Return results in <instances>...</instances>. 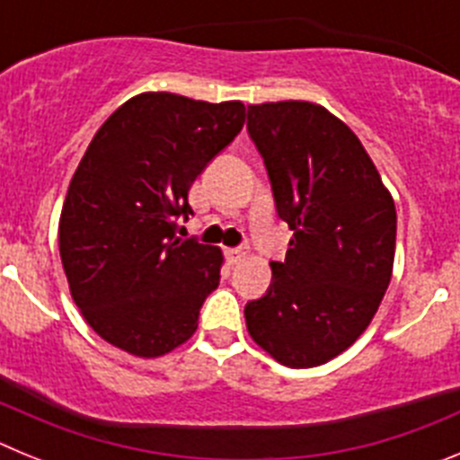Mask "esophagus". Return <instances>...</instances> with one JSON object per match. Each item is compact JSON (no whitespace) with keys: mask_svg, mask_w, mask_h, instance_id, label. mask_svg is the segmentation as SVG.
<instances>
[{"mask_svg":"<svg viewBox=\"0 0 460 460\" xmlns=\"http://www.w3.org/2000/svg\"><path fill=\"white\" fill-rule=\"evenodd\" d=\"M226 255H227V260L233 262V265H237L239 260H242L243 255H246V251H243V249H227Z\"/></svg>","mask_w":460,"mask_h":460,"instance_id":"esophagus-1","label":"esophagus"}]
</instances>
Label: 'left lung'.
Returning <instances> with one entry per match:
<instances>
[{"label": "left lung", "instance_id": "1", "mask_svg": "<svg viewBox=\"0 0 460 460\" xmlns=\"http://www.w3.org/2000/svg\"><path fill=\"white\" fill-rule=\"evenodd\" d=\"M290 249L246 304L255 343L290 368L320 367L371 324L392 280L396 207L359 137L308 101L249 105Z\"/></svg>", "mask_w": 460, "mask_h": 460}]
</instances>
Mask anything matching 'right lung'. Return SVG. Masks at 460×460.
Listing matches in <instances>:
<instances>
[{
    "instance_id": "add662e5",
    "label": "right lung",
    "mask_w": 460,
    "mask_h": 460,
    "mask_svg": "<svg viewBox=\"0 0 460 460\" xmlns=\"http://www.w3.org/2000/svg\"><path fill=\"white\" fill-rule=\"evenodd\" d=\"M242 101L145 92L105 119L68 184L59 255L75 306L103 341L161 357L198 329L221 280L217 246L177 237L189 189L242 131Z\"/></svg>"
}]
</instances>
